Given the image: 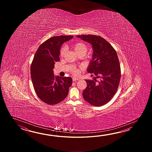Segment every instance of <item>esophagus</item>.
<instances>
[{"instance_id": "34e87169", "label": "esophagus", "mask_w": 152, "mask_h": 152, "mask_svg": "<svg viewBox=\"0 0 152 152\" xmlns=\"http://www.w3.org/2000/svg\"><path fill=\"white\" fill-rule=\"evenodd\" d=\"M73 81H76L79 80V79H77V78H76V77H73Z\"/></svg>"}]
</instances>
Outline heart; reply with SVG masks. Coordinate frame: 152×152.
Returning <instances> with one entry per match:
<instances>
[{
    "instance_id": "obj_1",
    "label": "heart",
    "mask_w": 152,
    "mask_h": 152,
    "mask_svg": "<svg viewBox=\"0 0 152 152\" xmlns=\"http://www.w3.org/2000/svg\"><path fill=\"white\" fill-rule=\"evenodd\" d=\"M73 47L75 52L77 53V54L80 53H84L86 54V53L87 52L86 45H85L84 43H81V42H78V43H75L73 45ZM66 50V47H63L61 49L60 53V54L61 56H63L64 55H65ZM78 73H79V71L77 70H75L74 71V73L75 75H77Z\"/></svg>"
}]
</instances>
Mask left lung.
Returning <instances> with one entry per match:
<instances>
[{
  "label": "left lung",
  "instance_id": "1",
  "mask_svg": "<svg viewBox=\"0 0 152 152\" xmlns=\"http://www.w3.org/2000/svg\"><path fill=\"white\" fill-rule=\"evenodd\" d=\"M77 37L92 45V58L87 71L96 76L94 80H85L87 87L83 92L84 99L94 106L103 105L112 99L120 83L121 68L116 52L109 42L99 36Z\"/></svg>",
  "mask_w": 152,
  "mask_h": 152
}]
</instances>
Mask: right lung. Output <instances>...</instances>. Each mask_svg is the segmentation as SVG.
Here are the masks:
<instances>
[{
    "label": "right lung",
    "instance_id": "add662e5",
    "mask_svg": "<svg viewBox=\"0 0 152 152\" xmlns=\"http://www.w3.org/2000/svg\"><path fill=\"white\" fill-rule=\"evenodd\" d=\"M73 36H54L39 45L31 65V77L37 96L45 103L54 105L64 100L68 94L72 79L54 76L55 62L60 60L61 45Z\"/></svg>",
    "mask_w": 152,
    "mask_h": 152
}]
</instances>
